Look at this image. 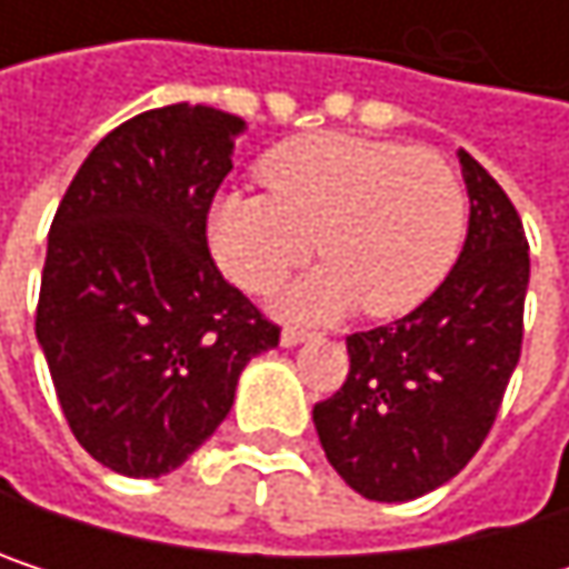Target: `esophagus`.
Masks as SVG:
<instances>
[{
  "instance_id": "34e87169",
  "label": "esophagus",
  "mask_w": 569,
  "mask_h": 569,
  "mask_svg": "<svg viewBox=\"0 0 569 569\" xmlns=\"http://www.w3.org/2000/svg\"><path fill=\"white\" fill-rule=\"evenodd\" d=\"M309 336H312V332H306V329H299V326H286L283 336H280V342H283L286 349H289V346H299V342H306Z\"/></svg>"
}]
</instances>
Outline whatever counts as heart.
<instances>
[{"instance_id":"heart-1","label":"heart","mask_w":569,"mask_h":569,"mask_svg":"<svg viewBox=\"0 0 569 569\" xmlns=\"http://www.w3.org/2000/svg\"><path fill=\"white\" fill-rule=\"evenodd\" d=\"M270 197L227 193L207 237L217 267L247 292H270L319 247L329 263L280 309L329 319L362 306L392 319L448 277L465 237V187L431 148L352 134H306L260 161Z\"/></svg>"}]
</instances>
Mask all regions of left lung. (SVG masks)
<instances>
[{
    "mask_svg": "<svg viewBox=\"0 0 569 569\" xmlns=\"http://www.w3.org/2000/svg\"><path fill=\"white\" fill-rule=\"evenodd\" d=\"M468 240L418 309L352 332L342 389L316 401L329 465L369 501H415L451 481L485 445L523 339L530 253L511 197L458 151Z\"/></svg>",
    "mask_w": 569,
    "mask_h": 569,
    "instance_id": "1",
    "label": "left lung"
}]
</instances>
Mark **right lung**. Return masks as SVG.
Segmentation results:
<instances>
[{"label":"right lung","instance_id":"1","mask_svg":"<svg viewBox=\"0 0 569 569\" xmlns=\"http://www.w3.org/2000/svg\"><path fill=\"white\" fill-rule=\"evenodd\" d=\"M243 128L187 101L134 114L58 203L36 336L71 435L124 478L180 468L227 418L247 362L280 346L207 250Z\"/></svg>","mask_w":569,"mask_h":569}]
</instances>
